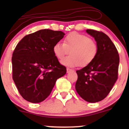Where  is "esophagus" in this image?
<instances>
[{
  "label": "esophagus",
  "instance_id": "obj_1",
  "mask_svg": "<svg viewBox=\"0 0 129 129\" xmlns=\"http://www.w3.org/2000/svg\"><path fill=\"white\" fill-rule=\"evenodd\" d=\"M72 71H73V70L70 69H67V73H70V72H72Z\"/></svg>",
  "mask_w": 129,
  "mask_h": 129
}]
</instances>
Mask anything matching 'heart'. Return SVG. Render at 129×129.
<instances>
[{"label": "heart", "mask_w": 129, "mask_h": 129, "mask_svg": "<svg viewBox=\"0 0 129 129\" xmlns=\"http://www.w3.org/2000/svg\"><path fill=\"white\" fill-rule=\"evenodd\" d=\"M97 50V45L93 40L76 32L69 34L63 44L57 42L53 48L54 54L60 60L70 53V56L61 61L63 66L69 67L89 65L95 58Z\"/></svg>", "instance_id": "obj_1"}]
</instances>
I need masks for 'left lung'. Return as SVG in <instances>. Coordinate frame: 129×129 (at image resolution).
Returning a JSON list of instances; mask_svg holds the SVG:
<instances>
[{"mask_svg":"<svg viewBox=\"0 0 129 129\" xmlns=\"http://www.w3.org/2000/svg\"><path fill=\"white\" fill-rule=\"evenodd\" d=\"M86 32L96 42L97 54L89 65L76 71L75 88L83 100L94 103L107 96L116 82L119 57L107 35L93 29H86Z\"/></svg>","mask_w":129,"mask_h":129,"instance_id":"obj_1","label":"left lung"}]
</instances>
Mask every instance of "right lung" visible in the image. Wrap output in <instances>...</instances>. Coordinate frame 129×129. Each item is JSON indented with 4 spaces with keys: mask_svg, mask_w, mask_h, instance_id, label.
<instances>
[{
    "mask_svg": "<svg viewBox=\"0 0 129 129\" xmlns=\"http://www.w3.org/2000/svg\"><path fill=\"white\" fill-rule=\"evenodd\" d=\"M65 33L41 29L26 35L13 53V79L23 99L39 103L47 98L67 70L54 54L53 46Z\"/></svg>",
    "mask_w": 129,
    "mask_h": 129,
    "instance_id": "right-lung-1",
    "label": "right lung"
}]
</instances>
